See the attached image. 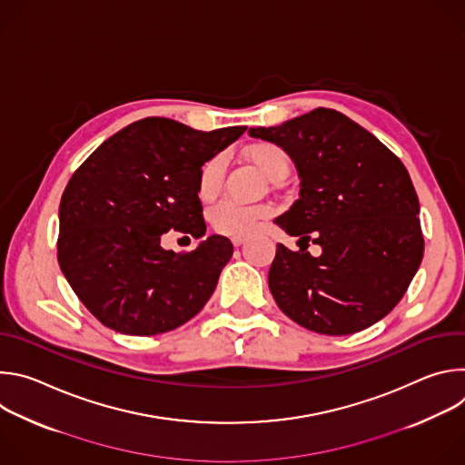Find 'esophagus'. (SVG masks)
I'll return each instance as SVG.
<instances>
[{
    "instance_id": "esophagus-1",
    "label": "esophagus",
    "mask_w": 465,
    "mask_h": 465,
    "mask_svg": "<svg viewBox=\"0 0 465 465\" xmlns=\"http://www.w3.org/2000/svg\"><path fill=\"white\" fill-rule=\"evenodd\" d=\"M244 241H246V237H242V235L232 237V244H233V246H241V244H244Z\"/></svg>"
}]
</instances>
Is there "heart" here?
<instances>
[{
	"mask_svg": "<svg viewBox=\"0 0 465 465\" xmlns=\"http://www.w3.org/2000/svg\"><path fill=\"white\" fill-rule=\"evenodd\" d=\"M248 160L257 167V171L269 180H274L278 174L287 173L289 169V156L287 153L274 145L261 142L252 145L246 151ZM224 176V160L223 156H215L206 162L198 174V196L203 201L210 198L219 191ZM271 215V208L264 204L246 206L232 201H224L212 208L210 212V226L221 235H246L253 232L261 219Z\"/></svg>",
	"mask_w": 465,
	"mask_h": 465,
	"instance_id": "b5f03b06",
	"label": "heart"
}]
</instances>
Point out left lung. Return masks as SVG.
<instances>
[{
	"label": "left lung",
	"mask_w": 465,
	"mask_h": 465,
	"mask_svg": "<svg viewBox=\"0 0 465 465\" xmlns=\"http://www.w3.org/2000/svg\"><path fill=\"white\" fill-rule=\"evenodd\" d=\"M248 134L280 145L302 178L300 198L274 223L322 246L314 257L309 244L300 252L278 244L269 272L278 307L302 327L333 337L384 318L407 292L425 246L420 201L401 160L331 108Z\"/></svg>",
	"instance_id": "left-lung-1"
}]
</instances>
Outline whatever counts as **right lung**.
<instances>
[{"mask_svg": "<svg viewBox=\"0 0 465 465\" xmlns=\"http://www.w3.org/2000/svg\"><path fill=\"white\" fill-rule=\"evenodd\" d=\"M246 126L194 130L165 117L132 123L74 173L62 194L58 264L84 307L123 335L153 337L191 320L233 253L223 235L191 252L162 248L174 230L203 237L198 174Z\"/></svg>", "mask_w": 465, "mask_h": 465, "instance_id": "add662e5", "label": "right lung"}]
</instances>
